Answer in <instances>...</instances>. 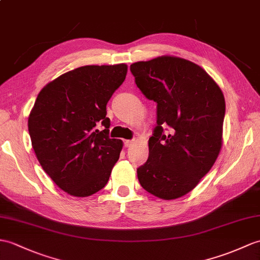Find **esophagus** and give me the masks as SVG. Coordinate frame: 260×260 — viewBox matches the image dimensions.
<instances>
[{"label":"esophagus","mask_w":260,"mask_h":260,"mask_svg":"<svg viewBox=\"0 0 260 260\" xmlns=\"http://www.w3.org/2000/svg\"><path fill=\"white\" fill-rule=\"evenodd\" d=\"M132 144H133V141H129V140H125L124 141V146L125 147H131Z\"/></svg>","instance_id":"esophagus-1"}]
</instances>
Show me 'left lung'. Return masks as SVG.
Wrapping results in <instances>:
<instances>
[{"mask_svg":"<svg viewBox=\"0 0 260 260\" xmlns=\"http://www.w3.org/2000/svg\"><path fill=\"white\" fill-rule=\"evenodd\" d=\"M131 72L141 92L157 104V126L148 141V159L137 168L138 180L156 197L179 198L195 188L218 157L224 95L206 71L180 57L137 62Z\"/></svg>","mask_w":260,"mask_h":260,"instance_id":"1","label":"left lung"}]
</instances>
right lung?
Listing matches in <instances>:
<instances>
[{
  "label": "right lung",
  "instance_id": "add662e5",
  "mask_svg": "<svg viewBox=\"0 0 260 260\" xmlns=\"http://www.w3.org/2000/svg\"><path fill=\"white\" fill-rule=\"evenodd\" d=\"M127 65H86L45 85L28 116L32 146L59 188L87 197L105 187L123 142L110 138L106 105L122 85ZM102 124L105 129L100 131Z\"/></svg>",
  "mask_w": 260,
  "mask_h": 260
}]
</instances>
